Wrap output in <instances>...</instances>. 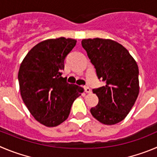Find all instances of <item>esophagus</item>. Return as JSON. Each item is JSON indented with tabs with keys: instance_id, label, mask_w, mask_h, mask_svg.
Listing matches in <instances>:
<instances>
[{
	"instance_id": "esophagus-1",
	"label": "esophagus",
	"mask_w": 157,
	"mask_h": 157,
	"mask_svg": "<svg viewBox=\"0 0 157 157\" xmlns=\"http://www.w3.org/2000/svg\"><path fill=\"white\" fill-rule=\"evenodd\" d=\"M84 91H85L86 93H88V94L91 93V90H90V87H84Z\"/></svg>"
}]
</instances>
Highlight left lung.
Instances as JSON below:
<instances>
[{
  "label": "left lung",
  "instance_id": "1",
  "mask_svg": "<svg viewBox=\"0 0 157 157\" xmlns=\"http://www.w3.org/2000/svg\"><path fill=\"white\" fill-rule=\"evenodd\" d=\"M81 44L98 78L105 82L93 90L99 101L90 113L102 124L115 125L127 116L138 98V65L122 45L112 39H85Z\"/></svg>",
  "mask_w": 157,
  "mask_h": 157
}]
</instances>
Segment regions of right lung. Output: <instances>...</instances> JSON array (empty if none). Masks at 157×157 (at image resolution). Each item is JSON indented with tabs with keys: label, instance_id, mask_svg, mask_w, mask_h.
I'll return each instance as SVG.
<instances>
[{
	"label": "right lung",
	"instance_id": "obj_1",
	"mask_svg": "<svg viewBox=\"0 0 157 157\" xmlns=\"http://www.w3.org/2000/svg\"><path fill=\"white\" fill-rule=\"evenodd\" d=\"M77 40L64 37L39 42L27 53L18 71L19 88L29 112L36 121L55 127L67 119L71 106L83 91L61 77L64 59Z\"/></svg>",
	"mask_w": 157,
	"mask_h": 157
}]
</instances>
